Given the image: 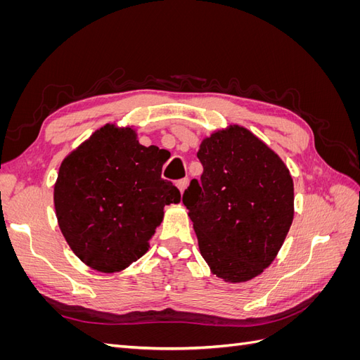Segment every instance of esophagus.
I'll list each match as a JSON object with an SVG mask.
<instances>
[{
    "label": "esophagus",
    "instance_id": "obj_1",
    "mask_svg": "<svg viewBox=\"0 0 360 360\" xmlns=\"http://www.w3.org/2000/svg\"><path fill=\"white\" fill-rule=\"evenodd\" d=\"M188 184H189V180L188 179H181V180H179L177 181V188L180 189V192L183 193L184 192V189L188 188Z\"/></svg>",
    "mask_w": 360,
    "mask_h": 360
}]
</instances>
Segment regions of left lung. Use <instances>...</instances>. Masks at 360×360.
Returning <instances> with one entry per match:
<instances>
[{
  "label": "left lung",
  "instance_id": "obj_1",
  "mask_svg": "<svg viewBox=\"0 0 360 360\" xmlns=\"http://www.w3.org/2000/svg\"><path fill=\"white\" fill-rule=\"evenodd\" d=\"M201 180L183 193L198 246L217 278L245 282L271 264L294 216V188L285 163L242 126L202 139Z\"/></svg>",
  "mask_w": 360,
  "mask_h": 360
}]
</instances>
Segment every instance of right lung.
Instances as JSON below:
<instances>
[{"label": "right lung", "instance_id": "add662e5", "mask_svg": "<svg viewBox=\"0 0 360 360\" xmlns=\"http://www.w3.org/2000/svg\"><path fill=\"white\" fill-rule=\"evenodd\" d=\"M165 151L132 127L105 124L61 162L53 186L60 230L82 263L103 274L143 257L180 191L160 177Z\"/></svg>", "mask_w": 360, "mask_h": 360}]
</instances>
